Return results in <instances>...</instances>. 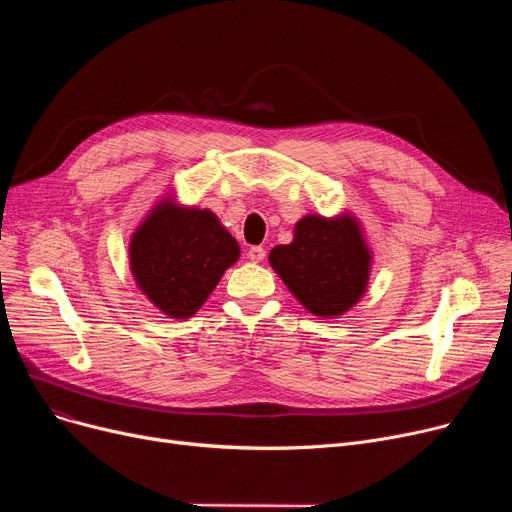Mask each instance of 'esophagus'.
<instances>
[{
	"label": "esophagus",
	"instance_id": "esophagus-1",
	"mask_svg": "<svg viewBox=\"0 0 512 512\" xmlns=\"http://www.w3.org/2000/svg\"><path fill=\"white\" fill-rule=\"evenodd\" d=\"M247 257H249L253 263H259V261L265 259V249H263V247H251V249L247 251Z\"/></svg>",
	"mask_w": 512,
	"mask_h": 512
}]
</instances>
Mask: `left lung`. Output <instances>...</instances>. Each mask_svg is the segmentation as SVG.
<instances>
[{"label": "left lung", "instance_id": "1", "mask_svg": "<svg viewBox=\"0 0 512 512\" xmlns=\"http://www.w3.org/2000/svg\"><path fill=\"white\" fill-rule=\"evenodd\" d=\"M371 253L355 218L305 215L290 245H278L270 263L301 305L317 317L351 309L367 288Z\"/></svg>", "mask_w": 512, "mask_h": 512}]
</instances>
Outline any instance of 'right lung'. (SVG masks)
<instances>
[{"label":"right lung","mask_w":512,"mask_h":512,"mask_svg":"<svg viewBox=\"0 0 512 512\" xmlns=\"http://www.w3.org/2000/svg\"><path fill=\"white\" fill-rule=\"evenodd\" d=\"M238 255V242L209 209L170 201L155 205L130 240L134 280L176 319L197 313Z\"/></svg>","instance_id":"right-lung-1"}]
</instances>
